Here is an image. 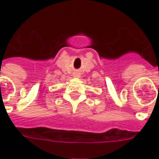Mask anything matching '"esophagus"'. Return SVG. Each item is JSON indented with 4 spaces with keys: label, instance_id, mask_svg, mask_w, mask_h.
<instances>
[{
    "label": "esophagus",
    "instance_id": "obj_1",
    "mask_svg": "<svg viewBox=\"0 0 159 159\" xmlns=\"http://www.w3.org/2000/svg\"><path fill=\"white\" fill-rule=\"evenodd\" d=\"M76 76H78V75H77V74H76Z\"/></svg>",
    "mask_w": 159,
    "mask_h": 159
}]
</instances>
